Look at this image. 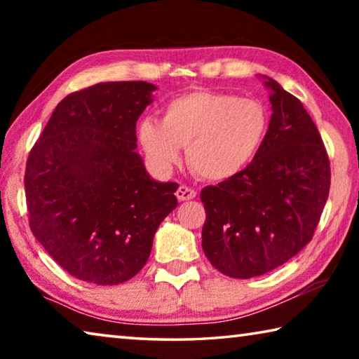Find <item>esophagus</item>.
Wrapping results in <instances>:
<instances>
[{
	"label": "esophagus",
	"instance_id": "esophagus-1",
	"mask_svg": "<svg viewBox=\"0 0 359 359\" xmlns=\"http://www.w3.org/2000/svg\"><path fill=\"white\" fill-rule=\"evenodd\" d=\"M175 196H177L179 201H190V199L196 198V191H194L190 187L180 185L177 188V191H175Z\"/></svg>",
	"mask_w": 359,
	"mask_h": 359
}]
</instances>
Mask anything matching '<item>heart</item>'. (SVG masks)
<instances>
[{
	"instance_id": "1",
	"label": "heart",
	"mask_w": 359,
	"mask_h": 359,
	"mask_svg": "<svg viewBox=\"0 0 359 359\" xmlns=\"http://www.w3.org/2000/svg\"><path fill=\"white\" fill-rule=\"evenodd\" d=\"M269 115L263 102L236 95L191 90L169 100L161 121L142 118L137 141L158 169L177 165L187 145L188 165L203 179L229 180L244 172L263 147Z\"/></svg>"
}]
</instances>
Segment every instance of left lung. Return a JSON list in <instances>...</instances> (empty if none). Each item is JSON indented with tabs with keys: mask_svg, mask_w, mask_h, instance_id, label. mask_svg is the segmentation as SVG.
Masks as SVG:
<instances>
[{
	"mask_svg": "<svg viewBox=\"0 0 359 359\" xmlns=\"http://www.w3.org/2000/svg\"><path fill=\"white\" fill-rule=\"evenodd\" d=\"M263 147L244 172L201 190L203 250L233 278L263 276L312 241L330 194L331 171L317 126L302 102L274 79Z\"/></svg>",
	"mask_w": 359,
	"mask_h": 359,
	"instance_id": "obj_1",
	"label": "left lung"
}]
</instances>
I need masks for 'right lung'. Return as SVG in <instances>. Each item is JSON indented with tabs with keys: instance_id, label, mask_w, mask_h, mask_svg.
<instances>
[{
	"instance_id": "add662e5",
	"label": "right lung",
	"mask_w": 359,
	"mask_h": 359,
	"mask_svg": "<svg viewBox=\"0 0 359 359\" xmlns=\"http://www.w3.org/2000/svg\"><path fill=\"white\" fill-rule=\"evenodd\" d=\"M149 82H104L66 96L28 156L29 228L79 280L118 285L150 257L160 223L177 208L175 182H156L136 149Z\"/></svg>"
}]
</instances>
